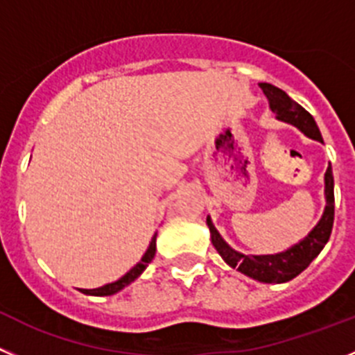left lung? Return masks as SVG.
<instances>
[{
    "mask_svg": "<svg viewBox=\"0 0 355 355\" xmlns=\"http://www.w3.org/2000/svg\"><path fill=\"white\" fill-rule=\"evenodd\" d=\"M260 88L269 98V106L274 113L277 114V120L286 123H292L297 129L304 132L308 138L317 139L324 143L322 134L318 130L315 118L308 113L302 106H299L295 101L288 97L283 90L277 86L269 85V83H260ZM334 223V178L333 168L331 164L327 166L325 171V210L318 225L302 239L299 244L292 245L290 249L283 253L276 254H242L235 249L230 248L216 226L212 225L210 217H207V225L210 230V239H212L214 248L217 253L221 254L223 260L233 267V269L241 270L245 276L253 277V279L261 281V283H286L293 279L295 276L311 263L318 257L324 245L327 244L331 232H333Z\"/></svg>",
    "mask_w": 355,
    "mask_h": 355,
    "instance_id": "obj_1",
    "label": "left lung"
}]
</instances>
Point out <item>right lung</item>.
Here are the masks:
<instances>
[{
  "label": "right lung",
  "instance_id": "obj_1",
  "mask_svg": "<svg viewBox=\"0 0 355 355\" xmlns=\"http://www.w3.org/2000/svg\"><path fill=\"white\" fill-rule=\"evenodd\" d=\"M155 239H157V233H155L154 237H152V242H150L148 249H146V253L143 254L141 260L138 261V263L134 265L132 269L129 270V272L125 274V276H122L118 281H114V283H110V285H104L101 286V288H94V290H81L83 293H86V295H113V293L120 292L122 288H125L127 285H130L136 277H139V274L143 272V270L148 267V263L152 260H154L155 257Z\"/></svg>",
  "mask_w": 355,
  "mask_h": 355
}]
</instances>
